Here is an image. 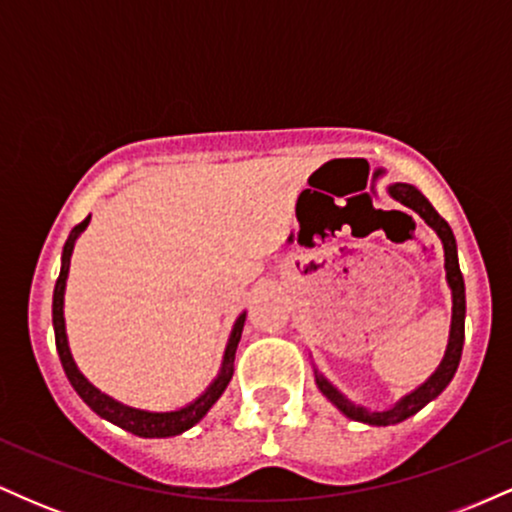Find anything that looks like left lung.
<instances>
[{
  "label": "left lung",
  "mask_w": 512,
  "mask_h": 512,
  "mask_svg": "<svg viewBox=\"0 0 512 512\" xmlns=\"http://www.w3.org/2000/svg\"><path fill=\"white\" fill-rule=\"evenodd\" d=\"M390 195L402 202L404 207L414 209L416 214L424 219L433 231L438 233V238L443 240V250H445V272H448V284L452 289V327H450V342H448V351H445L443 363H440L436 373L426 380L419 390H414L411 395L404 399H399L392 409L387 411H368L366 407H358V404H351L337 387H332L322 378L320 373H315V383L320 387V392L325 395L330 402L337 407L339 411H344L349 419L354 421H363V424L370 426H390V424H399V421L409 419L414 416L416 411H421L426 407L431 399H436L440 392L448 387V383L455 375L457 366H460L462 358V344H464V313H467V301H464V279L460 272V262H457V245H455V236H452V228L448 226V221L438 214L436 209L431 207V202L416 190L414 185H407V182H397V185L390 187Z\"/></svg>",
  "instance_id": "1"
}]
</instances>
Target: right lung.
Here are the masks:
<instances>
[{
  "instance_id": "1",
  "label": "right lung",
  "mask_w": 512,
  "mask_h": 512,
  "mask_svg": "<svg viewBox=\"0 0 512 512\" xmlns=\"http://www.w3.org/2000/svg\"><path fill=\"white\" fill-rule=\"evenodd\" d=\"M88 221H91V216H86V219L81 221L79 226H74L72 233H69L67 243H64L62 269H60V276H57L55 296H52V325H55V344H57V354H60L64 373H67L69 383H72L76 395L84 399L88 407L96 411L98 416L108 419L110 424L125 428V431L134 433V436H139V438L178 436V433L195 426L197 421L202 419V416L207 414L211 407H214V402L223 395L226 385L231 383L233 361H236V349H238V342H240V334H243L245 313L238 317L236 327H233L231 339H228L226 354H223V368H221L219 378H216L214 383L209 385V390L204 392L202 397L195 399L192 404H187V407H182L178 411H142V409L127 407V404H120V402H115L113 397L103 395L101 390H96V387L88 383L84 375L79 373V368H76L72 354H69L67 334H64V310H62V305H64V286H67V274H69V260H72V250H74L76 238L81 236V231H84V228L88 226Z\"/></svg>"
}]
</instances>
